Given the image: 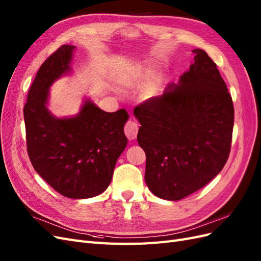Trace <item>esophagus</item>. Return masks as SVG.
I'll use <instances>...</instances> for the list:
<instances>
[{
	"label": "esophagus",
	"instance_id": "1",
	"mask_svg": "<svg viewBox=\"0 0 261 261\" xmlns=\"http://www.w3.org/2000/svg\"><path fill=\"white\" fill-rule=\"evenodd\" d=\"M124 133L128 139L136 138L138 133V124L134 121H127L124 126Z\"/></svg>",
	"mask_w": 261,
	"mask_h": 261
}]
</instances>
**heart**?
I'll list each match as a JSON object with an SVG mask.
<instances>
[{"label":"heart","mask_w":261,"mask_h":261,"mask_svg":"<svg viewBox=\"0 0 261 261\" xmlns=\"http://www.w3.org/2000/svg\"><path fill=\"white\" fill-rule=\"evenodd\" d=\"M155 86H156V83H152L151 85H150L148 88H147V90H146V93L147 94H151L152 92H153V90L155 89Z\"/></svg>","instance_id":"heart-1"}]
</instances>
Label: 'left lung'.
Listing matches in <instances>:
<instances>
[{"instance_id": "left-lung-1", "label": "left lung", "mask_w": 261, "mask_h": 261, "mask_svg": "<svg viewBox=\"0 0 261 261\" xmlns=\"http://www.w3.org/2000/svg\"><path fill=\"white\" fill-rule=\"evenodd\" d=\"M162 96L141 102L134 114L146 153V183L155 196L179 200L218 175L231 151L234 107L217 64L203 50Z\"/></svg>"}]
</instances>
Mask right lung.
I'll use <instances>...</instances> for the list:
<instances>
[{
  "label": "right lung",
  "instance_id": "add662e5",
  "mask_svg": "<svg viewBox=\"0 0 261 261\" xmlns=\"http://www.w3.org/2000/svg\"><path fill=\"white\" fill-rule=\"evenodd\" d=\"M75 46L63 44L39 68L23 107L26 144L36 172L67 198H91L111 183L115 163L127 145L124 109L109 113L86 101L70 118H57L45 107L52 83L69 70Z\"/></svg>",
  "mask_w": 261,
  "mask_h": 261
}]
</instances>
